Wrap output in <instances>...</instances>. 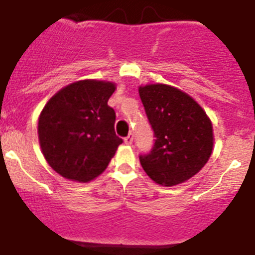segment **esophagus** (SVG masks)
<instances>
[{
	"instance_id": "34e87169",
	"label": "esophagus",
	"mask_w": 255,
	"mask_h": 255,
	"mask_svg": "<svg viewBox=\"0 0 255 255\" xmlns=\"http://www.w3.org/2000/svg\"><path fill=\"white\" fill-rule=\"evenodd\" d=\"M133 139H134L133 133H130L128 137H125V143L126 144H131V143H133Z\"/></svg>"
}]
</instances>
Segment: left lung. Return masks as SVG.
I'll use <instances>...</instances> for the list:
<instances>
[{
    "instance_id": "left-lung-1",
    "label": "left lung",
    "mask_w": 255,
    "mask_h": 255,
    "mask_svg": "<svg viewBox=\"0 0 255 255\" xmlns=\"http://www.w3.org/2000/svg\"><path fill=\"white\" fill-rule=\"evenodd\" d=\"M139 97L154 131V146L140 154L144 172L160 185L180 184L205 166L213 130L201 107L188 95L164 84L140 87Z\"/></svg>"
}]
</instances>
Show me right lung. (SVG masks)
Listing matches in <instances>:
<instances>
[{"instance_id": "add662e5", "label": "right lung", "mask_w": 255, "mask_h": 255, "mask_svg": "<svg viewBox=\"0 0 255 255\" xmlns=\"http://www.w3.org/2000/svg\"><path fill=\"white\" fill-rule=\"evenodd\" d=\"M115 89L105 81H77L60 89L43 108L38 122L40 147L63 178L92 180L122 143L115 131V109L108 105Z\"/></svg>"}]
</instances>
